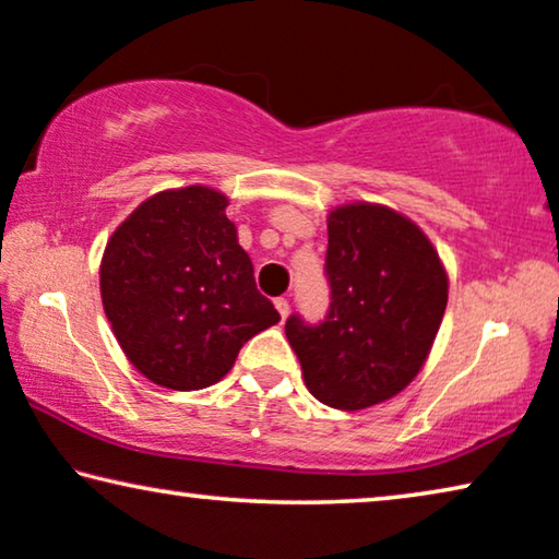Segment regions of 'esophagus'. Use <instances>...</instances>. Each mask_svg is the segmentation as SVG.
Here are the masks:
<instances>
[{
  "instance_id": "obj_1",
  "label": "esophagus",
  "mask_w": 559,
  "mask_h": 559,
  "mask_svg": "<svg viewBox=\"0 0 559 559\" xmlns=\"http://www.w3.org/2000/svg\"><path fill=\"white\" fill-rule=\"evenodd\" d=\"M276 311L281 313V321H286V319H288V311H290V306H288L286 298H276Z\"/></svg>"
}]
</instances>
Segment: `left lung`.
Wrapping results in <instances>:
<instances>
[{
    "label": "left lung",
    "mask_w": 559,
    "mask_h": 559,
    "mask_svg": "<svg viewBox=\"0 0 559 559\" xmlns=\"http://www.w3.org/2000/svg\"><path fill=\"white\" fill-rule=\"evenodd\" d=\"M326 276L323 323L286 321L306 389L341 412L384 404L429 359L449 298L444 263L412 218L356 200L329 213Z\"/></svg>",
    "instance_id": "obj_1"
}]
</instances>
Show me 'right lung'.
<instances>
[{"label":"right lung","mask_w":559,"mask_h":559,"mask_svg":"<svg viewBox=\"0 0 559 559\" xmlns=\"http://www.w3.org/2000/svg\"><path fill=\"white\" fill-rule=\"evenodd\" d=\"M207 186L143 200L107 240L99 296L128 361L157 386L218 384L240 346L281 316L258 294L253 263Z\"/></svg>","instance_id":"right-lung-1"}]
</instances>
